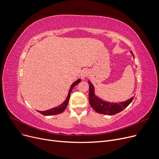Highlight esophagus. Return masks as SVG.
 Segmentation results:
<instances>
[{"label":"esophagus","instance_id":"1","mask_svg":"<svg viewBox=\"0 0 159 159\" xmlns=\"http://www.w3.org/2000/svg\"><path fill=\"white\" fill-rule=\"evenodd\" d=\"M88 70H83L82 71V73H81V77H82V79H85L86 77H88Z\"/></svg>","mask_w":159,"mask_h":159}]
</instances>
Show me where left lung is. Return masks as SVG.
<instances>
[{"label":"left lung","instance_id":"obj_1","mask_svg":"<svg viewBox=\"0 0 159 159\" xmlns=\"http://www.w3.org/2000/svg\"><path fill=\"white\" fill-rule=\"evenodd\" d=\"M133 56V55L132 52H131ZM89 101L91 106L92 107L93 109L97 113L104 114V115H113L118 113L124 110L133 100L134 97H131L126 101L122 102L120 103H111L107 102L106 101H103L102 100L100 99L97 97L94 93V87L93 84L89 81Z\"/></svg>","mask_w":159,"mask_h":159}]
</instances>
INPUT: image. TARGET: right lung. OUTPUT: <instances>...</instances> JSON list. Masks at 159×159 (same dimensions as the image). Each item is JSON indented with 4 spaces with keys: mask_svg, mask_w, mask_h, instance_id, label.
<instances>
[{
    "mask_svg": "<svg viewBox=\"0 0 159 159\" xmlns=\"http://www.w3.org/2000/svg\"><path fill=\"white\" fill-rule=\"evenodd\" d=\"M79 82H80V79H78L77 80H76L75 82H74L71 86L70 87V89L69 90V93L68 96H67L66 99L64 101V102L61 104V105L58 106V107H55L52 108L51 110H48L46 111H38L40 113H41L42 115H57V114H59L61 113L62 112H63L68 106V102H69V100L70 98V95H71V92L73 89V88L76 86L77 84H78Z\"/></svg>",
    "mask_w": 159,
    "mask_h": 159,
    "instance_id": "obj_1",
    "label": "right lung"
}]
</instances>
